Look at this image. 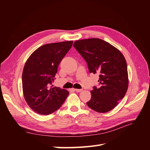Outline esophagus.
<instances>
[{
    "instance_id": "obj_1",
    "label": "esophagus",
    "mask_w": 150,
    "mask_h": 150,
    "mask_svg": "<svg viewBox=\"0 0 150 150\" xmlns=\"http://www.w3.org/2000/svg\"><path fill=\"white\" fill-rule=\"evenodd\" d=\"M74 90H75V91H77V92H81V91H82V89H75Z\"/></svg>"
}]
</instances>
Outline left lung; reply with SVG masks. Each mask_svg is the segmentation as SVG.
<instances>
[{
    "instance_id": "left-lung-1",
    "label": "left lung",
    "mask_w": 150,
    "mask_h": 150,
    "mask_svg": "<svg viewBox=\"0 0 150 150\" xmlns=\"http://www.w3.org/2000/svg\"><path fill=\"white\" fill-rule=\"evenodd\" d=\"M73 46L86 62L90 73H99V86H93L88 107L106 113L124 98L128 87L127 63L119 50L99 39L75 41Z\"/></svg>"
}]
</instances>
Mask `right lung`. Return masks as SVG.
Returning a JSON list of instances; mask_svg holds the SVG:
<instances>
[{"instance_id": "right-lung-1", "label": "right lung", "mask_w": 150, "mask_h": 150, "mask_svg": "<svg viewBox=\"0 0 150 150\" xmlns=\"http://www.w3.org/2000/svg\"><path fill=\"white\" fill-rule=\"evenodd\" d=\"M73 41L47 44L31 54L22 72V89L27 104L36 113L50 115L62 106L69 92L53 87L52 81L60 62Z\"/></svg>"}]
</instances>
